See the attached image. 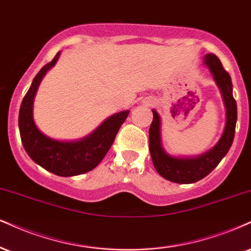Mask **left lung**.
Instances as JSON below:
<instances>
[{"mask_svg": "<svg viewBox=\"0 0 251 251\" xmlns=\"http://www.w3.org/2000/svg\"><path fill=\"white\" fill-rule=\"evenodd\" d=\"M205 64L213 74L216 85L220 88L226 106L225 131L214 148L194 158H178L164 151L160 141V119L158 113L152 109L153 120L149 129V148L151 158L157 172L163 178L177 184H192L205 178L214 170L221 159L229 151L235 136L237 120L236 101L233 97V83L229 73L222 66L215 54H206Z\"/></svg>", "mask_w": 251, "mask_h": 251, "instance_id": "1", "label": "left lung"}]
</instances>
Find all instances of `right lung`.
<instances>
[{
	"label": "right lung",
	"mask_w": 251,
	"mask_h": 251,
	"mask_svg": "<svg viewBox=\"0 0 251 251\" xmlns=\"http://www.w3.org/2000/svg\"><path fill=\"white\" fill-rule=\"evenodd\" d=\"M59 55L60 52H58L53 59L46 64L33 79L22 101L18 126L24 149L33 162L54 175L71 177L82 175L97 168L110 149L117 131L129 115V110L110 116L97 130L76 142L52 140L39 131L32 116L33 99L43 76L54 66Z\"/></svg>",
	"instance_id": "add662e5"
}]
</instances>
